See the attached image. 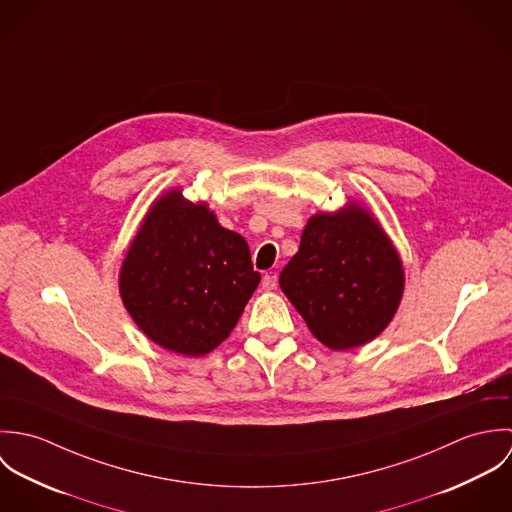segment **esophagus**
<instances>
[{"label":"esophagus","instance_id":"34e87169","mask_svg":"<svg viewBox=\"0 0 512 512\" xmlns=\"http://www.w3.org/2000/svg\"><path fill=\"white\" fill-rule=\"evenodd\" d=\"M276 286H278V278H276L274 274H266V276L262 278V290L272 292V290H276Z\"/></svg>","mask_w":512,"mask_h":512}]
</instances>
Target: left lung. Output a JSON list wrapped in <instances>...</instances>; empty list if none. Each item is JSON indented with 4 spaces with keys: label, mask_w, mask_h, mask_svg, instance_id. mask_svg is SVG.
Instances as JSON below:
<instances>
[{
    "label": "left lung",
    "mask_w": 512,
    "mask_h": 512,
    "mask_svg": "<svg viewBox=\"0 0 512 512\" xmlns=\"http://www.w3.org/2000/svg\"><path fill=\"white\" fill-rule=\"evenodd\" d=\"M406 274L380 220L359 201L311 215L280 288L317 341L349 351L376 339L394 319Z\"/></svg>",
    "instance_id": "1"
}]
</instances>
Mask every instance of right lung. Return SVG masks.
Wrapping results in <instances>:
<instances>
[{
    "label": "right lung",
    "mask_w": 512,
    "mask_h": 512,
    "mask_svg": "<svg viewBox=\"0 0 512 512\" xmlns=\"http://www.w3.org/2000/svg\"><path fill=\"white\" fill-rule=\"evenodd\" d=\"M260 284L248 242L181 187L159 195L120 268V297L147 339L183 355L215 351Z\"/></svg>",
    "instance_id": "1"
}]
</instances>
